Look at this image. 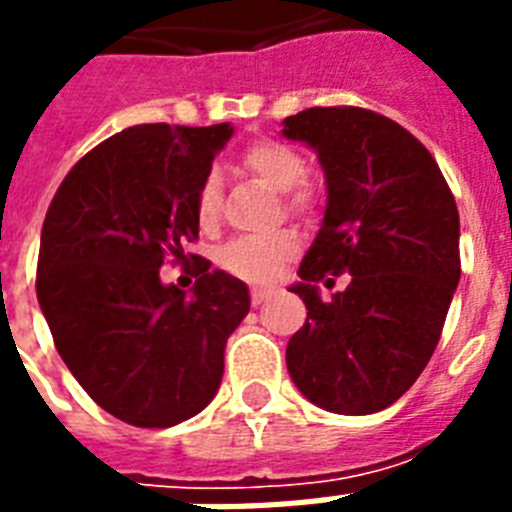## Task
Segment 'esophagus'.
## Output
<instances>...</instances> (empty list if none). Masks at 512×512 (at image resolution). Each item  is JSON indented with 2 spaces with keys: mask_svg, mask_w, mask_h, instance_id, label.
Segmentation results:
<instances>
[{
  "mask_svg": "<svg viewBox=\"0 0 512 512\" xmlns=\"http://www.w3.org/2000/svg\"><path fill=\"white\" fill-rule=\"evenodd\" d=\"M273 295H276V289H271V287H255V289H252V305L268 303V300H271Z\"/></svg>",
  "mask_w": 512,
  "mask_h": 512,
  "instance_id": "esophagus-1",
  "label": "esophagus"
}]
</instances>
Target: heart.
<instances>
[{
    "label": "heart",
    "mask_w": 512,
    "mask_h": 512,
    "mask_svg": "<svg viewBox=\"0 0 512 512\" xmlns=\"http://www.w3.org/2000/svg\"><path fill=\"white\" fill-rule=\"evenodd\" d=\"M241 167L263 180L271 191L281 193V204L289 215H311L319 204V193L311 183H305V156L284 140L263 138L249 143L241 151ZM220 177L209 172L196 191V217L201 225H215L220 217ZM297 252V239L281 231L257 239H236L220 249V265L225 271L247 281L273 279L284 260Z\"/></svg>",
    "instance_id": "heart-1"
}]
</instances>
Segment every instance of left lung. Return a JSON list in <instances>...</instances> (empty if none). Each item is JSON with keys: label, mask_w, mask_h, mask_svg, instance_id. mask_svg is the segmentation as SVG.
I'll list each match as a JSON object with an SVG mask.
<instances>
[{"label": "left lung", "mask_w": 512, "mask_h": 512, "mask_svg": "<svg viewBox=\"0 0 512 512\" xmlns=\"http://www.w3.org/2000/svg\"><path fill=\"white\" fill-rule=\"evenodd\" d=\"M284 138L308 143L327 177L324 223L292 287L308 319L289 337V377L327 412H380L441 340L460 284V212L428 148L388 116L305 108L284 119ZM340 272L351 284L324 304L315 284Z\"/></svg>", "instance_id": "8db88e82"}]
</instances>
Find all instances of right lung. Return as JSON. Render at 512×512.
<instances>
[{
  "instance_id": "obj_1",
  "label": "right lung",
  "mask_w": 512,
  "mask_h": 512,
  "mask_svg": "<svg viewBox=\"0 0 512 512\" xmlns=\"http://www.w3.org/2000/svg\"><path fill=\"white\" fill-rule=\"evenodd\" d=\"M231 135L130 127L71 167L44 217L36 297L55 348L92 401L135 428H172L215 398L225 342L249 313L247 284L204 260L191 295L159 279L199 239L196 191Z\"/></svg>"
}]
</instances>
